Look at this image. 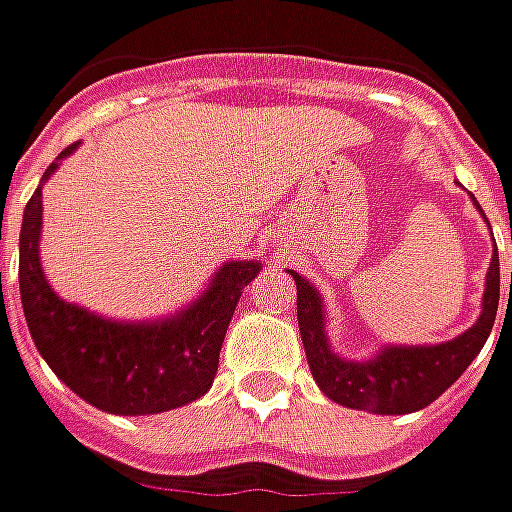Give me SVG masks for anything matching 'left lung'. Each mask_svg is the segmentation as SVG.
Segmentation results:
<instances>
[{
  "label": "left lung",
  "mask_w": 512,
  "mask_h": 512,
  "mask_svg": "<svg viewBox=\"0 0 512 512\" xmlns=\"http://www.w3.org/2000/svg\"><path fill=\"white\" fill-rule=\"evenodd\" d=\"M476 210L482 212V207L476 204ZM291 277L297 283V322H300V336L314 381L330 401L342 403L347 409H364L373 415H409L437 401L479 356V350L488 342L499 308V252L493 243L482 311L471 328L454 336L451 342L384 344L373 358L356 361V358L339 356L330 347L328 330H325L328 328L325 302L316 285L308 283L297 271H291Z\"/></svg>",
  "instance_id": "obj_1"
}]
</instances>
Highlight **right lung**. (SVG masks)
Instances as JSON below:
<instances>
[{
    "instance_id": "add662e5",
    "label": "right lung",
    "mask_w": 512,
    "mask_h": 512,
    "mask_svg": "<svg viewBox=\"0 0 512 512\" xmlns=\"http://www.w3.org/2000/svg\"><path fill=\"white\" fill-rule=\"evenodd\" d=\"M75 148L78 142L44 170L22 218L19 294L38 353L75 395L111 415H159L198 401L212 387L235 305L260 263L227 260L196 300L162 319L120 322L61 300L38 255L41 187Z\"/></svg>"
}]
</instances>
